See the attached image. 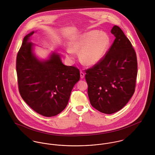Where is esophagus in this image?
Listing matches in <instances>:
<instances>
[{
  "instance_id": "1",
  "label": "esophagus",
  "mask_w": 155,
  "mask_h": 155,
  "mask_svg": "<svg viewBox=\"0 0 155 155\" xmlns=\"http://www.w3.org/2000/svg\"><path fill=\"white\" fill-rule=\"evenodd\" d=\"M80 74H81V78L83 79L84 78V76H85V73L82 71H81Z\"/></svg>"
}]
</instances>
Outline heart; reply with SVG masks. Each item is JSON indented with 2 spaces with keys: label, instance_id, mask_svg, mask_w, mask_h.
Masks as SVG:
<instances>
[{
  "label": "heart",
  "instance_id": "heart-1",
  "mask_svg": "<svg viewBox=\"0 0 155 155\" xmlns=\"http://www.w3.org/2000/svg\"><path fill=\"white\" fill-rule=\"evenodd\" d=\"M110 45L107 34L100 30H91L76 38L71 43V48L67 49V54L70 59L80 51L81 60L86 65L98 64L106 55Z\"/></svg>",
  "mask_w": 155,
  "mask_h": 155
}]
</instances>
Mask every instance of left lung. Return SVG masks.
Wrapping results in <instances>:
<instances>
[{"label":"left lung","instance_id":"8db88e82","mask_svg":"<svg viewBox=\"0 0 155 155\" xmlns=\"http://www.w3.org/2000/svg\"><path fill=\"white\" fill-rule=\"evenodd\" d=\"M115 39L104 57L86 70L90 103L97 110L112 114L122 109L134 93L137 76L135 51L120 27L113 26Z\"/></svg>","mask_w":155,"mask_h":155}]
</instances>
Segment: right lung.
Returning a JSON list of instances; mask_svg holds the SVG:
<instances>
[{
    "instance_id": "1",
    "label": "right lung",
    "mask_w": 155,
    "mask_h": 155,
    "mask_svg": "<svg viewBox=\"0 0 155 155\" xmlns=\"http://www.w3.org/2000/svg\"><path fill=\"white\" fill-rule=\"evenodd\" d=\"M33 33L24 38L17 56L19 92L33 110L46 117L54 116L66 108L71 90L80 79V71L76 67L64 65L56 53L47 60H39L33 52L34 44L29 42Z\"/></svg>"
}]
</instances>
